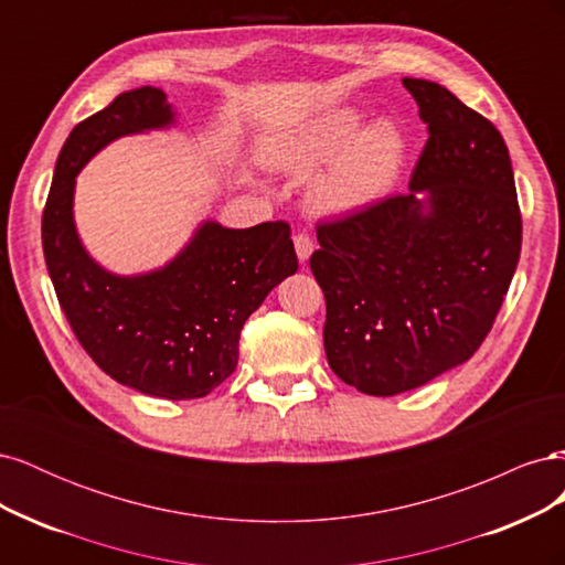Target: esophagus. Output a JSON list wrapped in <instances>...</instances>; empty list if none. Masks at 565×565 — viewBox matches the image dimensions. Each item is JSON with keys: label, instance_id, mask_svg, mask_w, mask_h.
<instances>
[{"label": "esophagus", "instance_id": "34e87169", "mask_svg": "<svg viewBox=\"0 0 565 565\" xmlns=\"http://www.w3.org/2000/svg\"><path fill=\"white\" fill-rule=\"evenodd\" d=\"M295 249H297V256L301 264L309 262V256L313 254V241L306 233H299V235H295Z\"/></svg>", "mask_w": 565, "mask_h": 565}]
</instances>
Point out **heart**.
Wrapping results in <instances>:
<instances>
[{
  "label": "heart",
  "mask_w": 565,
  "mask_h": 565,
  "mask_svg": "<svg viewBox=\"0 0 565 565\" xmlns=\"http://www.w3.org/2000/svg\"><path fill=\"white\" fill-rule=\"evenodd\" d=\"M351 108L322 113L266 152V164L287 174H311L306 188L311 210L322 216H351L374 207L398 181L405 139L396 125L372 122L361 130Z\"/></svg>",
  "instance_id": "heart-1"
}]
</instances>
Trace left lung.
I'll use <instances>...</instances> for the list:
<instances>
[{"instance_id":"left-lung-1","label":"left lung","mask_w":565,"mask_h":565,"mask_svg":"<svg viewBox=\"0 0 565 565\" xmlns=\"http://www.w3.org/2000/svg\"><path fill=\"white\" fill-rule=\"evenodd\" d=\"M429 141L409 193L318 226L324 353L367 396L429 384L483 344L514 278L521 212L502 134L429 79L403 77Z\"/></svg>"}]
</instances>
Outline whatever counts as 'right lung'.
<instances>
[{
  "label": "right lung",
  "instance_id": "1",
  "mask_svg": "<svg viewBox=\"0 0 565 565\" xmlns=\"http://www.w3.org/2000/svg\"><path fill=\"white\" fill-rule=\"evenodd\" d=\"M177 117L162 89L139 87L79 122L56 160L42 247L61 309L94 363L146 396L191 401L231 377L245 320L299 262L285 221L226 228L202 218L164 266L129 276L87 252L75 224L77 174L113 141L177 129Z\"/></svg>",
  "mask_w": 565,
  "mask_h": 565
}]
</instances>
